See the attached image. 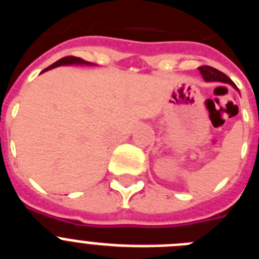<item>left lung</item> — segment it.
Masks as SVG:
<instances>
[{
  "label": "left lung",
  "mask_w": 259,
  "mask_h": 259,
  "mask_svg": "<svg viewBox=\"0 0 259 259\" xmlns=\"http://www.w3.org/2000/svg\"><path fill=\"white\" fill-rule=\"evenodd\" d=\"M198 70H200L201 75H202V77L206 80V81H222V83L231 84L233 88L237 89V87L235 85V83H233L232 80H231L227 75L223 74L222 71L217 70V68L210 67V66H201V67H198Z\"/></svg>",
  "instance_id": "obj_1"
}]
</instances>
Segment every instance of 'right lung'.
Returning a JSON list of instances; mask_svg holds the SVG:
<instances>
[{"label":"right lung","mask_w":259,"mask_h":259,"mask_svg":"<svg viewBox=\"0 0 259 259\" xmlns=\"http://www.w3.org/2000/svg\"><path fill=\"white\" fill-rule=\"evenodd\" d=\"M65 65H92V63H91V62L84 61V59L79 58V57L68 56V57H65V58H61L59 61H57L56 63H53L52 66H49L48 68H45L44 71L52 70V68H54V67H58V66H65Z\"/></svg>","instance_id":"add662e5"}]
</instances>
